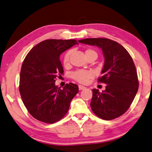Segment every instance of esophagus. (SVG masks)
Here are the masks:
<instances>
[{
  "label": "esophagus",
  "mask_w": 152,
  "mask_h": 152,
  "mask_svg": "<svg viewBox=\"0 0 152 152\" xmlns=\"http://www.w3.org/2000/svg\"><path fill=\"white\" fill-rule=\"evenodd\" d=\"M85 88H86V87L83 86H82V85H79V89L80 90H84V89H85Z\"/></svg>",
  "instance_id": "1"
}]
</instances>
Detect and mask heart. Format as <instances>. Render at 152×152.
Instances as JSON below:
<instances>
[{"label":"heart","instance_id":"obj_1","mask_svg":"<svg viewBox=\"0 0 152 152\" xmlns=\"http://www.w3.org/2000/svg\"><path fill=\"white\" fill-rule=\"evenodd\" d=\"M71 53H72V52H71L70 50H68V51H67L65 53V55H64L62 63H63V65L64 66H67L69 65ZM85 55H86V58H88V57L91 55H97V53L95 50L88 49L85 50ZM93 76H94L93 73L89 70H83V69L77 70L76 72H73L72 74L73 78L75 79L76 81L83 83V84L86 83L88 82V80L92 78Z\"/></svg>","mask_w":152,"mask_h":152}]
</instances>
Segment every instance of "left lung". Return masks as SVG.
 <instances>
[{
  "mask_svg": "<svg viewBox=\"0 0 152 152\" xmlns=\"http://www.w3.org/2000/svg\"><path fill=\"white\" fill-rule=\"evenodd\" d=\"M79 43L96 45L103 50L104 64L98 83H104L102 92L93 89L90 106L100 118L110 120L129 109L139 89L136 67L132 57L118 42L107 38H86Z\"/></svg>",
  "mask_w": 152,
  "mask_h": 152,
  "instance_id": "left-lung-1",
  "label": "left lung"
}]
</instances>
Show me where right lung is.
<instances>
[{"label":"right lung","instance_id":"add662e5","mask_svg":"<svg viewBox=\"0 0 152 152\" xmlns=\"http://www.w3.org/2000/svg\"><path fill=\"white\" fill-rule=\"evenodd\" d=\"M75 44V39H46L34 47L23 60L19 92L28 113L40 122L53 124L61 120L79 92L75 84H66L62 90L55 84L64 73L60 54Z\"/></svg>","mask_w":152,"mask_h":152}]
</instances>
